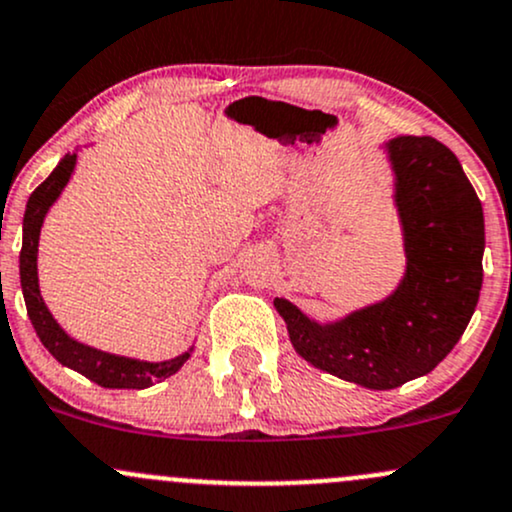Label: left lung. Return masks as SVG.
Segmentation results:
<instances>
[{
    "instance_id": "1",
    "label": "left lung",
    "mask_w": 512,
    "mask_h": 512,
    "mask_svg": "<svg viewBox=\"0 0 512 512\" xmlns=\"http://www.w3.org/2000/svg\"><path fill=\"white\" fill-rule=\"evenodd\" d=\"M406 267L384 299L335 320L306 316L279 296L289 340L308 364L389 391L430 374L454 350L484 284V209L454 153L435 138L381 143Z\"/></svg>"
}]
</instances>
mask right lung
I'll return each instance as SVG.
<instances>
[{"instance_id":"add662e5","label":"right lung","mask_w":512,"mask_h":512,"mask_svg":"<svg viewBox=\"0 0 512 512\" xmlns=\"http://www.w3.org/2000/svg\"><path fill=\"white\" fill-rule=\"evenodd\" d=\"M77 153H67L58 162L53 172L43 184H38L36 192L28 196L26 213H24V240H21V255H19V274H21V291H24L26 311L31 318L33 330H36L38 340L43 347L58 359L60 364L72 372L87 376L94 384L104 386V389H150V386L160 384L167 376L177 374L184 367L189 357H192L194 345L182 355L172 359H162V362H148V359H136L126 355H114V352L99 350V347L84 345L75 340L63 325L55 320L50 308L46 306L41 296V286H38V240H41V228L46 221L50 206L60 199L67 182L72 179V172L77 167Z\"/></svg>"}]
</instances>
